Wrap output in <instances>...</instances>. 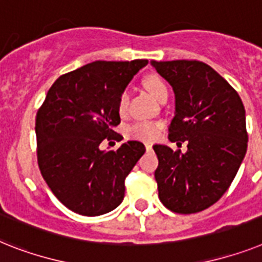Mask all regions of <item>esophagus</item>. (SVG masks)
<instances>
[{"label":"esophagus","instance_id":"34e87169","mask_svg":"<svg viewBox=\"0 0 262 262\" xmlns=\"http://www.w3.org/2000/svg\"><path fill=\"white\" fill-rule=\"evenodd\" d=\"M151 148H152V144H151V143H146V150L150 151Z\"/></svg>","mask_w":262,"mask_h":262}]
</instances>
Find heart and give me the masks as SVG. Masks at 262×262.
<instances>
[{"label":"heart","mask_w":262,"mask_h":262,"mask_svg":"<svg viewBox=\"0 0 262 262\" xmlns=\"http://www.w3.org/2000/svg\"><path fill=\"white\" fill-rule=\"evenodd\" d=\"M143 85L146 90L151 94V96L154 97L155 100L161 101L162 97L168 96V87L167 84L165 83V80L161 79L157 75H148L146 79L143 80ZM126 101H127V94L123 92L119 97L118 108L119 111L123 112L126 108ZM162 126L157 122H135L133 124H129L126 129V134L128 138L133 139L143 140V142H150L154 140L159 133H161Z\"/></svg>","instance_id":"1"}]
</instances>
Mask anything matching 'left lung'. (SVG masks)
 <instances>
[{
	"label": "left lung",
	"instance_id": "left-lung-1",
	"mask_svg": "<svg viewBox=\"0 0 262 262\" xmlns=\"http://www.w3.org/2000/svg\"><path fill=\"white\" fill-rule=\"evenodd\" d=\"M175 94L171 142L187 151L155 144L159 200L174 213L191 214L215 204L232 185L248 147L245 108L234 88L196 60L151 61Z\"/></svg>",
	"mask_w": 262,
	"mask_h": 262
}]
</instances>
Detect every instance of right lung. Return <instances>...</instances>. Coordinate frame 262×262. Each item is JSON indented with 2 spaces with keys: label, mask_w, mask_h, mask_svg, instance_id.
Masks as SVG:
<instances>
[{
  "label": "right lung",
  "mask_w": 262,
  "mask_h": 262,
  "mask_svg": "<svg viewBox=\"0 0 262 262\" xmlns=\"http://www.w3.org/2000/svg\"><path fill=\"white\" fill-rule=\"evenodd\" d=\"M147 60L94 61L58 77L36 115L41 175L69 210L95 217L124 198V179L144 154L128 140L118 150H100L104 139L122 140L119 97Z\"/></svg>",
  "instance_id": "right-lung-1"
}]
</instances>
